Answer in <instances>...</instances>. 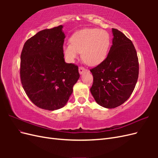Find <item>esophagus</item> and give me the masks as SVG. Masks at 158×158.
<instances>
[{"instance_id":"obj_1","label":"esophagus","mask_w":158,"mask_h":158,"mask_svg":"<svg viewBox=\"0 0 158 158\" xmlns=\"http://www.w3.org/2000/svg\"><path fill=\"white\" fill-rule=\"evenodd\" d=\"M78 70H79V73L80 74H83L84 72L85 71V69L84 67H83V66H79V69Z\"/></svg>"}]
</instances>
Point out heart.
<instances>
[{
    "mask_svg": "<svg viewBox=\"0 0 158 158\" xmlns=\"http://www.w3.org/2000/svg\"><path fill=\"white\" fill-rule=\"evenodd\" d=\"M70 44L63 45L64 54L69 61H74L80 52L89 66H97L106 59L111 44L109 33L97 28H84L73 33Z\"/></svg>",
    "mask_w": 158,
    "mask_h": 158,
    "instance_id": "b5f03b06",
    "label": "heart"
}]
</instances>
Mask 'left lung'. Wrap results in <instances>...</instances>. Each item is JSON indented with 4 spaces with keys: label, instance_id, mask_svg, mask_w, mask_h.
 Segmentation results:
<instances>
[{
    "label": "left lung",
    "instance_id": "1",
    "mask_svg": "<svg viewBox=\"0 0 158 158\" xmlns=\"http://www.w3.org/2000/svg\"><path fill=\"white\" fill-rule=\"evenodd\" d=\"M113 45L107 58L91 69L94 82L90 92L99 106L115 108L130 98L139 73L136 51L132 42L112 28Z\"/></svg>",
    "mask_w": 158,
    "mask_h": 158
}]
</instances>
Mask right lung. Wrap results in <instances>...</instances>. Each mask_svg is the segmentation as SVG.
Returning a JSON list of instances; mask_svg holds the SVG:
<instances>
[{
    "label": "right lung",
    "mask_w": 158,
    "mask_h": 158,
    "mask_svg": "<svg viewBox=\"0 0 158 158\" xmlns=\"http://www.w3.org/2000/svg\"><path fill=\"white\" fill-rule=\"evenodd\" d=\"M63 26L37 33L21 53L22 87L33 103L49 111L63 107L80 78L78 66L64 59Z\"/></svg>",
    "instance_id": "add662e5"
}]
</instances>
